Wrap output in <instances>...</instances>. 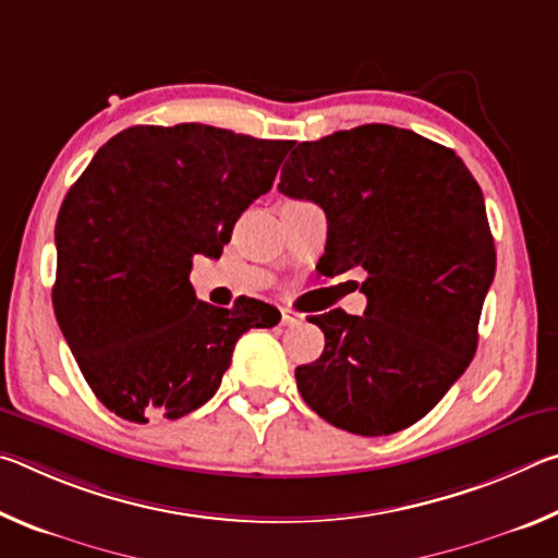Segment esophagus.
Returning a JSON list of instances; mask_svg holds the SVG:
<instances>
[{
  "label": "esophagus",
  "instance_id": "1",
  "mask_svg": "<svg viewBox=\"0 0 558 558\" xmlns=\"http://www.w3.org/2000/svg\"><path fill=\"white\" fill-rule=\"evenodd\" d=\"M280 323L286 325V327H292V325H300L302 323V315H298V313H292V310H282V317H280Z\"/></svg>",
  "mask_w": 558,
  "mask_h": 558
}]
</instances>
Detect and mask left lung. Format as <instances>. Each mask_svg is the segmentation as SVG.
I'll return each mask as SVG.
<instances>
[{
	"mask_svg": "<svg viewBox=\"0 0 558 558\" xmlns=\"http://www.w3.org/2000/svg\"><path fill=\"white\" fill-rule=\"evenodd\" d=\"M278 189L327 214L325 276L366 272L362 317H310L325 352L295 369L300 396L356 436L413 426L477 349L497 253L475 177L452 149L372 122L298 145Z\"/></svg>",
	"mask_w": 558,
	"mask_h": 558,
	"instance_id": "left-lung-1",
	"label": "left lung"
}]
</instances>
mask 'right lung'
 I'll return each instance as SVG.
<instances>
[{"label": "right lung", "instance_id": "add662e5", "mask_svg": "<svg viewBox=\"0 0 558 558\" xmlns=\"http://www.w3.org/2000/svg\"><path fill=\"white\" fill-rule=\"evenodd\" d=\"M292 140L182 122L118 132L56 219L53 313L98 401L132 423L174 421L221 386L233 347L280 313L202 302L194 256L219 258L233 223L270 192Z\"/></svg>", "mask_w": 558, "mask_h": 558}]
</instances>
